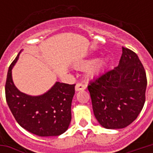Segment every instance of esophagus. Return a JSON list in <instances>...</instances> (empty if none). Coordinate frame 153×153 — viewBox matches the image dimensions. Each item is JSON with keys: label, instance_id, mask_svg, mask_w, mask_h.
Listing matches in <instances>:
<instances>
[{"label": "esophagus", "instance_id": "obj_1", "mask_svg": "<svg viewBox=\"0 0 153 153\" xmlns=\"http://www.w3.org/2000/svg\"><path fill=\"white\" fill-rule=\"evenodd\" d=\"M86 88V85L83 84L82 83H78L75 85V91L78 92V91H81V90H84Z\"/></svg>", "mask_w": 153, "mask_h": 153}]
</instances>
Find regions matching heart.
<instances>
[{
  "mask_svg": "<svg viewBox=\"0 0 153 153\" xmlns=\"http://www.w3.org/2000/svg\"><path fill=\"white\" fill-rule=\"evenodd\" d=\"M106 60V58L97 60L95 62L93 60H84V61H82V62L78 64L76 67L79 69H81V70H84V69H87L92 65V66L90 67L89 70H88V74H89L90 76H95L97 74H98L101 72V70L103 69V67L105 66Z\"/></svg>",
  "mask_w": 153,
  "mask_h": 153,
  "instance_id": "b5f03b06",
  "label": "heart"
}]
</instances>
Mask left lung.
Returning a JSON list of instances; mask_svg holds the SVG:
<instances>
[{"instance_id":"obj_1","label":"left lung","mask_w":153,"mask_h":153,"mask_svg":"<svg viewBox=\"0 0 153 153\" xmlns=\"http://www.w3.org/2000/svg\"><path fill=\"white\" fill-rule=\"evenodd\" d=\"M147 76L137 54L122 47L118 66L88 86L93 113L102 127L123 128L136 120L145 103Z\"/></svg>"}]
</instances>
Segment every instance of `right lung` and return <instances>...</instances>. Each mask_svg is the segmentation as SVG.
Segmentation results:
<instances>
[{
    "mask_svg": "<svg viewBox=\"0 0 153 153\" xmlns=\"http://www.w3.org/2000/svg\"><path fill=\"white\" fill-rule=\"evenodd\" d=\"M19 53L9 67L5 82V98L9 108L19 125L33 134L41 137L62 134L68 129L71 120L75 84L56 82L40 96L21 93L13 83L11 71Z\"/></svg>",
    "mask_w": 153,
    "mask_h": 153,
    "instance_id": "1",
    "label": "right lung"
}]
</instances>
